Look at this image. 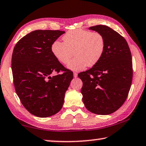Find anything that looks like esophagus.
<instances>
[{"instance_id": "obj_1", "label": "esophagus", "mask_w": 146, "mask_h": 146, "mask_svg": "<svg viewBox=\"0 0 146 146\" xmlns=\"http://www.w3.org/2000/svg\"><path fill=\"white\" fill-rule=\"evenodd\" d=\"M73 76H74V77H75V78H76L78 76V74L75 73V72H74L73 73Z\"/></svg>"}]
</instances>
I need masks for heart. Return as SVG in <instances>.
Wrapping results in <instances>:
<instances>
[{
  "label": "heart",
  "instance_id": "1",
  "mask_svg": "<svg viewBox=\"0 0 146 146\" xmlns=\"http://www.w3.org/2000/svg\"><path fill=\"white\" fill-rule=\"evenodd\" d=\"M63 42L56 40L51 47L54 56L62 64L68 63L73 56L76 57L68 64L69 70L79 71L87 66H93L102 57L105 50V39L101 33L78 29L68 32Z\"/></svg>",
  "mask_w": 146,
  "mask_h": 146
}]
</instances>
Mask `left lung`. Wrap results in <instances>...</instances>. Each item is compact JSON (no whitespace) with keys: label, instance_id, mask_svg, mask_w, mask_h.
<instances>
[{"label":"left lung","instance_id":"1","mask_svg":"<svg viewBox=\"0 0 146 146\" xmlns=\"http://www.w3.org/2000/svg\"><path fill=\"white\" fill-rule=\"evenodd\" d=\"M89 29L102 34L106 46L100 61L78 75L83 82L82 101L91 113L110 115L127 97L133 78L131 53L125 38L110 27L97 25Z\"/></svg>","mask_w":146,"mask_h":146}]
</instances>
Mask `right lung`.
I'll return each mask as SVG.
<instances>
[{"mask_svg": "<svg viewBox=\"0 0 146 146\" xmlns=\"http://www.w3.org/2000/svg\"><path fill=\"white\" fill-rule=\"evenodd\" d=\"M64 33L33 31L14 48L11 69L16 93L24 107L36 117H51L61 110L73 78L72 71L66 70L51 52L53 42ZM60 70L64 72L52 75Z\"/></svg>", "mask_w": 146, "mask_h": 146, "instance_id": "add662e5", "label": "right lung"}]
</instances>
